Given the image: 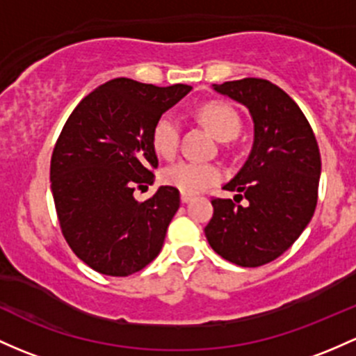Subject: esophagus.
Wrapping results in <instances>:
<instances>
[{
    "label": "esophagus",
    "mask_w": 356,
    "mask_h": 356,
    "mask_svg": "<svg viewBox=\"0 0 356 356\" xmlns=\"http://www.w3.org/2000/svg\"><path fill=\"white\" fill-rule=\"evenodd\" d=\"M192 195L190 193H181V204H188L190 200H192Z\"/></svg>",
    "instance_id": "1"
}]
</instances>
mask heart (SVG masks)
<instances>
[{"mask_svg":"<svg viewBox=\"0 0 356 356\" xmlns=\"http://www.w3.org/2000/svg\"><path fill=\"white\" fill-rule=\"evenodd\" d=\"M198 117L219 140H231L239 134L241 120L232 106L220 102L205 103L198 110ZM179 122L175 113H163L154 122L151 131V143L154 151L163 158L175 156L178 147ZM222 178V171L212 163L178 161L168 166L163 173V181L175 186L183 193H200L216 185Z\"/></svg>","mask_w":356,"mask_h":356,"instance_id":"1","label":"heart"}]
</instances>
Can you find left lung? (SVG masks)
Here are the masks:
<instances>
[{"label":"left lung","mask_w":356,"mask_h":356,"mask_svg":"<svg viewBox=\"0 0 356 356\" xmlns=\"http://www.w3.org/2000/svg\"><path fill=\"white\" fill-rule=\"evenodd\" d=\"M250 110L254 137L250 156L213 198L205 236L217 254L239 266H261L284 254L314 216L321 154L307 118L282 88L259 78L212 85ZM246 197L248 205L237 204Z\"/></svg>","instance_id":"8db88e82"}]
</instances>
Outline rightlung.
Returning <instances> with one entry per match:
<instances>
[{
	"mask_svg": "<svg viewBox=\"0 0 356 356\" xmlns=\"http://www.w3.org/2000/svg\"><path fill=\"white\" fill-rule=\"evenodd\" d=\"M190 91L115 78L67 118L51 159L52 197L67 244L98 273L127 277L161 251L179 192L159 186L137 202L134 190L154 181L152 125Z\"/></svg>",
	"mask_w": 356,
	"mask_h": 356,
	"instance_id": "right-lung-1",
	"label": "right lung"
}]
</instances>
